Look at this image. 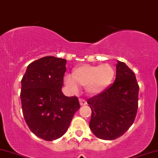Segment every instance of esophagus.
<instances>
[{
  "instance_id": "1",
  "label": "esophagus",
  "mask_w": 158,
  "mask_h": 158,
  "mask_svg": "<svg viewBox=\"0 0 158 158\" xmlns=\"http://www.w3.org/2000/svg\"><path fill=\"white\" fill-rule=\"evenodd\" d=\"M79 100H80V104H81V106H85V105H87V101L81 98Z\"/></svg>"
}]
</instances>
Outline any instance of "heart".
<instances>
[{
  "label": "heart",
  "instance_id": "b5f03b06",
  "mask_svg": "<svg viewBox=\"0 0 158 158\" xmlns=\"http://www.w3.org/2000/svg\"><path fill=\"white\" fill-rule=\"evenodd\" d=\"M115 76V69L107 63L98 65H86L77 68L73 73V77L66 75L65 83L70 90L76 92L78 85L85 87L89 94H98L105 90L112 83Z\"/></svg>",
  "mask_w": 158,
  "mask_h": 158
}]
</instances>
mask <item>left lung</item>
I'll use <instances>...</instances> for the list:
<instances>
[{
    "instance_id": "1",
    "label": "left lung",
    "mask_w": 158,
    "mask_h": 158,
    "mask_svg": "<svg viewBox=\"0 0 158 158\" xmlns=\"http://www.w3.org/2000/svg\"><path fill=\"white\" fill-rule=\"evenodd\" d=\"M138 93L134 73L125 63L118 61L114 83L87 101L92 110L89 126L93 134L105 140L122 136L135 119Z\"/></svg>"
}]
</instances>
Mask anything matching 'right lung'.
I'll use <instances>...</instances> for the list:
<instances>
[{
  "label": "right lung",
  "mask_w": 158,
  "mask_h": 158,
  "mask_svg": "<svg viewBox=\"0 0 158 158\" xmlns=\"http://www.w3.org/2000/svg\"><path fill=\"white\" fill-rule=\"evenodd\" d=\"M66 60L46 56L29 64L21 80L20 100L26 124L46 141L62 137L80 109L78 98L67 97L61 88Z\"/></svg>",
  "instance_id": "add662e5"
}]
</instances>
